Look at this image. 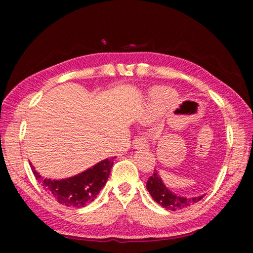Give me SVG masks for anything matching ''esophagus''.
Here are the masks:
<instances>
[{"instance_id": "esophagus-1", "label": "esophagus", "mask_w": 253, "mask_h": 253, "mask_svg": "<svg viewBox=\"0 0 253 253\" xmlns=\"http://www.w3.org/2000/svg\"><path fill=\"white\" fill-rule=\"evenodd\" d=\"M146 140H145V138H143V137H139L137 136L134 138V140H132V146H134L135 148H139V147H145L146 146Z\"/></svg>"}]
</instances>
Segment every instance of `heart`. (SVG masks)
I'll list each match as a JSON object with an SVG mask.
<instances>
[{
    "label": "heart",
    "mask_w": 253,
    "mask_h": 253,
    "mask_svg": "<svg viewBox=\"0 0 253 253\" xmlns=\"http://www.w3.org/2000/svg\"><path fill=\"white\" fill-rule=\"evenodd\" d=\"M163 101L162 100V95L161 93H158V95L155 97V100L153 101V105L151 106V109H149V113H157V111H160L163 107Z\"/></svg>",
    "instance_id": "obj_1"
}]
</instances>
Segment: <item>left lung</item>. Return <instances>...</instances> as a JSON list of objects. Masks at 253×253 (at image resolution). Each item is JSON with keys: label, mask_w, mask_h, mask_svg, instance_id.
Returning a JSON list of instances; mask_svg holds the SVG:
<instances>
[{"label": "left lung", "mask_w": 253, "mask_h": 253, "mask_svg": "<svg viewBox=\"0 0 253 253\" xmlns=\"http://www.w3.org/2000/svg\"><path fill=\"white\" fill-rule=\"evenodd\" d=\"M146 187L152 195L154 201L162 205L163 208L170 210V211H176V210H183L187 207H191L192 204L199 202L203 199V195L195 196V198H183V196H178L170 192L168 187L164 185L162 182L157 170H154V174L148 178L146 183Z\"/></svg>", "instance_id": "8db88e82"}]
</instances>
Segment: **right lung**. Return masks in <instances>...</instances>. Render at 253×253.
<instances>
[{"label":"right lung","mask_w":253,"mask_h":253,"mask_svg":"<svg viewBox=\"0 0 253 253\" xmlns=\"http://www.w3.org/2000/svg\"><path fill=\"white\" fill-rule=\"evenodd\" d=\"M114 160L115 157L106 158L100 163H97L91 169H88L76 176L58 179V181L43 178L32 165L31 169L46 193L57 200L60 204L79 209L92 202L97 198L98 193L105 186L109 177Z\"/></svg>","instance_id":"1"}]
</instances>
